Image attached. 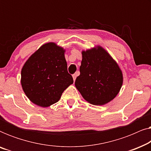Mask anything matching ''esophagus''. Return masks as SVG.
<instances>
[{
    "label": "esophagus",
    "mask_w": 151,
    "mask_h": 151,
    "mask_svg": "<svg viewBox=\"0 0 151 151\" xmlns=\"http://www.w3.org/2000/svg\"><path fill=\"white\" fill-rule=\"evenodd\" d=\"M76 77H77V74H73V81L75 82V80H76Z\"/></svg>",
    "instance_id": "1"
}]
</instances>
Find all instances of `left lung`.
<instances>
[{
	"label": "left lung",
	"instance_id": "8db88e82",
	"mask_svg": "<svg viewBox=\"0 0 151 151\" xmlns=\"http://www.w3.org/2000/svg\"><path fill=\"white\" fill-rule=\"evenodd\" d=\"M80 74L76 87L90 104L103 105L114 99L123 82L119 66L102 47L82 52Z\"/></svg>",
	"mask_w": 151,
	"mask_h": 151
}]
</instances>
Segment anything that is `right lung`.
<instances>
[{
	"mask_svg": "<svg viewBox=\"0 0 151 151\" xmlns=\"http://www.w3.org/2000/svg\"><path fill=\"white\" fill-rule=\"evenodd\" d=\"M65 50L53 42L43 45L31 55L21 71L24 93L35 104L47 107L60 100L73 83L68 73Z\"/></svg>",
	"mask_w": 151,
	"mask_h": 151,
	"instance_id": "right-lung-1",
	"label": "right lung"
}]
</instances>
